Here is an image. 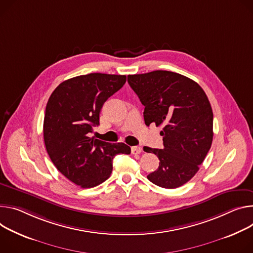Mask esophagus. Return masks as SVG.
Here are the masks:
<instances>
[{
	"label": "esophagus",
	"mask_w": 253,
	"mask_h": 253,
	"mask_svg": "<svg viewBox=\"0 0 253 253\" xmlns=\"http://www.w3.org/2000/svg\"><path fill=\"white\" fill-rule=\"evenodd\" d=\"M131 152L132 154H140L142 152V148L139 146H133L131 147Z\"/></svg>",
	"instance_id": "obj_1"
}]
</instances>
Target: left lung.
Instances as JSON below:
<instances>
[{
	"label": "left lung",
	"mask_w": 253,
	"mask_h": 253,
	"mask_svg": "<svg viewBox=\"0 0 253 253\" xmlns=\"http://www.w3.org/2000/svg\"><path fill=\"white\" fill-rule=\"evenodd\" d=\"M128 84L145 107V124L164 125V148H143L159 159L158 169L147 178L166 189L185 185L212 145L213 111L208 97L193 80L168 71L130 75Z\"/></svg>",
	"instance_id": "left-lung-1"
}]
</instances>
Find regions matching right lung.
I'll list each match as a JSON object with an SVG mask.
<instances>
[{"label": "right lung", "instance_id": "add662e5", "mask_svg": "<svg viewBox=\"0 0 253 253\" xmlns=\"http://www.w3.org/2000/svg\"><path fill=\"white\" fill-rule=\"evenodd\" d=\"M126 83V76L88 74L62 82L45 109L44 143L55 168L81 188H94L112 173L115 155L130 154L125 143L89 137L100 124L104 103Z\"/></svg>", "mask_w": 253, "mask_h": 253}]
</instances>
